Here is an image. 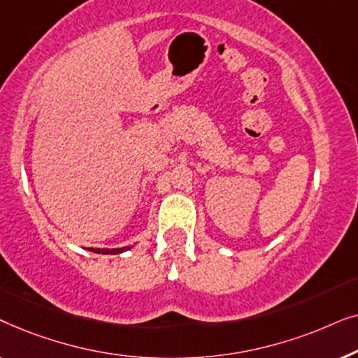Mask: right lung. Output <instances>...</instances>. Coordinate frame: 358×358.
Segmentation results:
<instances>
[{
  "mask_svg": "<svg viewBox=\"0 0 358 358\" xmlns=\"http://www.w3.org/2000/svg\"><path fill=\"white\" fill-rule=\"evenodd\" d=\"M125 249H130V248H120V249H92L91 248V251L92 252H97V254H119V252H124Z\"/></svg>",
  "mask_w": 358,
  "mask_h": 358,
  "instance_id": "right-lung-1",
  "label": "right lung"
}]
</instances>
